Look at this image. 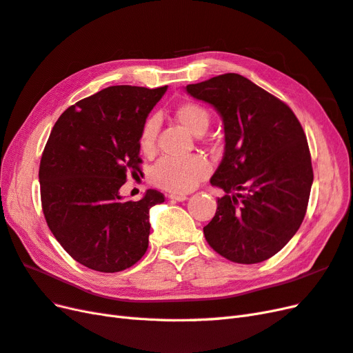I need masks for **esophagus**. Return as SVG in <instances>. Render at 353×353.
I'll list each match as a JSON object with an SVG mask.
<instances>
[{"label":"esophagus","instance_id":"1","mask_svg":"<svg viewBox=\"0 0 353 353\" xmlns=\"http://www.w3.org/2000/svg\"><path fill=\"white\" fill-rule=\"evenodd\" d=\"M169 199H170V200H174V201H184V200H187V196H185V194L170 193V194H169Z\"/></svg>","mask_w":353,"mask_h":353}]
</instances>
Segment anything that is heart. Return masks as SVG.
Here are the masks:
<instances>
[{
  "label": "heart",
  "mask_w": 353,
  "mask_h": 353,
  "mask_svg": "<svg viewBox=\"0 0 353 353\" xmlns=\"http://www.w3.org/2000/svg\"><path fill=\"white\" fill-rule=\"evenodd\" d=\"M178 123L185 128L188 132L200 137L206 132L210 114L199 103L187 101L178 104L174 110ZM157 134V121L154 117L147 119L141 128L140 134V148L145 154L154 152V141ZM209 175V165L200 156L188 157H165L154 166L152 179L154 185L163 188L170 193L183 194L194 190L203 179Z\"/></svg>",
  "instance_id": "obj_1"
}]
</instances>
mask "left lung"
Here are the masks:
<instances>
[{"instance_id":"obj_1","label":"left lung","mask_w":353,"mask_h":353,"mask_svg":"<svg viewBox=\"0 0 353 353\" xmlns=\"http://www.w3.org/2000/svg\"><path fill=\"white\" fill-rule=\"evenodd\" d=\"M223 126V156L210 184L225 191L203 228L210 248L237 263L279 253L305 218L314 183L306 135L287 104L239 73L184 88Z\"/></svg>"}]
</instances>
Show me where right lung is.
Listing matches in <instances>:
<instances>
[{
  "instance_id": "right-lung-1",
  "label": "right lung",
  "mask_w": 353,
  "mask_h": 353,
  "mask_svg": "<svg viewBox=\"0 0 353 353\" xmlns=\"http://www.w3.org/2000/svg\"><path fill=\"white\" fill-rule=\"evenodd\" d=\"M168 87L114 85L63 113L39 165L41 201L52 236L90 270L119 272L140 261L150 236V209L165 201L147 190L125 200L121 187L140 170V134Z\"/></svg>"
}]
</instances>
